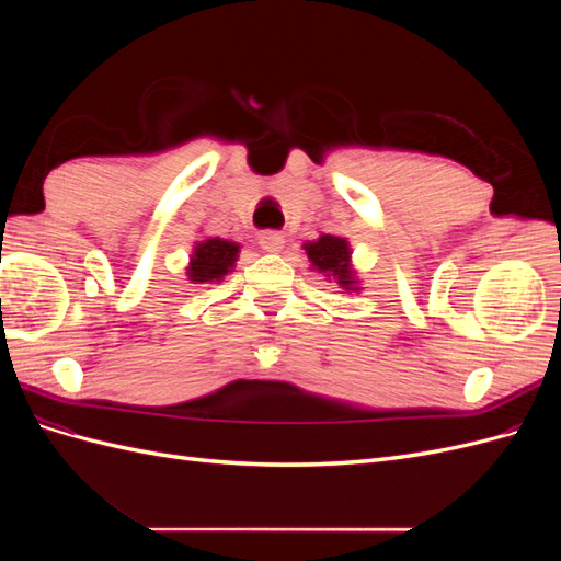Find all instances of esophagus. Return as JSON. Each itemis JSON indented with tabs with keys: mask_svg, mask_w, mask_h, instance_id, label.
Segmentation results:
<instances>
[{
	"mask_svg": "<svg viewBox=\"0 0 561 561\" xmlns=\"http://www.w3.org/2000/svg\"><path fill=\"white\" fill-rule=\"evenodd\" d=\"M257 241H260V245H262L264 250H268V252L280 250L283 243H285L283 233H278V231H262V233L257 236Z\"/></svg>",
	"mask_w": 561,
	"mask_h": 561,
	"instance_id": "obj_1",
	"label": "esophagus"
}]
</instances>
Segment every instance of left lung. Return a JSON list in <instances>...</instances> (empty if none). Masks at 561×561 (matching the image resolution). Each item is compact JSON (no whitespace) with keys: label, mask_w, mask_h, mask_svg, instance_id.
Returning <instances> with one entry per match:
<instances>
[{"label":"left lung","mask_w":561,"mask_h":561,"mask_svg":"<svg viewBox=\"0 0 561 561\" xmlns=\"http://www.w3.org/2000/svg\"><path fill=\"white\" fill-rule=\"evenodd\" d=\"M307 248V254L311 264L318 271H325L328 276H334L339 280V285L351 290V285H355L353 280V271H351V252H348V243L339 236H320L316 243L304 245Z\"/></svg>","instance_id":"1"}]
</instances>
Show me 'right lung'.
I'll return each instance as SVG.
<instances>
[{"label": "right lung", "instance_id": "add662e5", "mask_svg": "<svg viewBox=\"0 0 561 561\" xmlns=\"http://www.w3.org/2000/svg\"><path fill=\"white\" fill-rule=\"evenodd\" d=\"M239 260V245L222 241V239H208L206 243H198L194 250V257L190 264V280L194 283H213L227 276L233 262Z\"/></svg>", "mask_w": 561, "mask_h": 561}]
</instances>
